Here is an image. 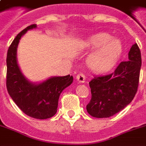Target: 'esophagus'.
<instances>
[{
  "mask_svg": "<svg viewBox=\"0 0 146 146\" xmlns=\"http://www.w3.org/2000/svg\"><path fill=\"white\" fill-rule=\"evenodd\" d=\"M76 79L79 83H84L85 82L86 78L85 76H84V74H83V73H79V74L76 76Z\"/></svg>",
  "mask_w": 146,
  "mask_h": 146,
  "instance_id": "34e87169",
  "label": "esophagus"
}]
</instances>
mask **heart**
<instances>
[{
	"mask_svg": "<svg viewBox=\"0 0 146 146\" xmlns=\"http://www.w3.org/2000/svg\"><path fill=\"white\" fill-rule=\"evenodd\" d=\"M84 46L87 49H96L89 55L88 65L97 73H106L112 70L119 61L123 48L120 40L112 38L107 33L93 34L84 40Z\"/></svg>",
	"mask_w": 146,
	"mask_h": 146,
	"instance_id": "1",
	"label": "heart"
}]
</instances>
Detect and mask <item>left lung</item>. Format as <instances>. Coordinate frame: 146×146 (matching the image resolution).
<instances>
[{
    "label": "left lung",
    "mask_w": 146,
    "mask_h": 146,
    "mask_svg": "<svg viewBox=\"0 0 146 146\" xmlns=\"http://www.w3.org/2000/svg\"><path fill=\"white\" fill-rule=\"evenodd\" d=\"M141 66V51L132 45L128 60L121 62L113 73L94 77L89 82L92 99L88 113L96 118H107L129 105L137 92Z\"/></svg>",
    "instance_id": "obj_1"
}]
</instances>
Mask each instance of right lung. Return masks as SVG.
I'll use <instances>...</instances> for the list:
<instances>
[{"label":"right lung","instance_id":"obj_1","mask_svg":"<svg viewBox=\"0 0 146 146\" xmlns=\"http://www.w3.org/2000/svg\"><path fill=\"white\" fill-rule=\"evenodd\" d=\"M36 24L27 27L15 36L7 54V90L15 103L27 116L35 119H48L58 110V98L64 89L73 83V76H51L41 82L27 79L18 64L17 49L20 39Z\"/></svg>","mask_w":146,"mask_h":146}]
</instances>
